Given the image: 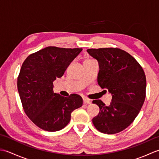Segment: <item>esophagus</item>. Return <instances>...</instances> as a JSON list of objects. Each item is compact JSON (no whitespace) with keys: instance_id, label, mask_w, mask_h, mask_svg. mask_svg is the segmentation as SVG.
I'll return each mask as SVG.
<instances>
[{"instance_id":"esophagus-1","label":"esophagus","mask_w":159,"mask_h":159,"mask_svg":"<svg viewBox=\"0 0 159 159\" xmlns=\"http://www.w3.org/2000/svg\"><path fill=\"white\" fill-rule=\"evenodd\" d=\"M83 103L86 104H91V100L86 98H83Z\"/></svg>"}]
</instances>
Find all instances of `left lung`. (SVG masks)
<instances>
[{
	"mask_svg": "<svg viewBox=\"0 0 159 159\" xmlns=\"http://www.w3.org/2000/svg\"><path fill=\"white\" fill-rule=\"evenodd\" d=\"M99 65L98 83L112 96L109 106L93 100L100 112L92 122L104 134L120 133L133 122L146 98V78L136 59L124 50L115 48L87 50Z\"/></svg>",
	"mask_w": 159,
	"mask_h": 159,
	"instance_id": "obj_1",
	"label": "left lung"
}]
</instances>
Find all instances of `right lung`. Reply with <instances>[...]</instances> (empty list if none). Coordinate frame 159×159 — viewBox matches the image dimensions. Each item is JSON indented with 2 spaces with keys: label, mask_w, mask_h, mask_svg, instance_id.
Masks as SVG:
<instances>
[{
  "label": "right lung",
  "mask_w": 159,
  "mask_h": 159,
  "mask_svg": "<svg viewBox=\"0 0 159 159\" xmlns=\"http://www.w3.org/2000/svg\"><path fill=\"white\" fill-rule=\"evenodd\" d=\"M82 48L48 46L30 55L22 63L18 90L24 111L36 126L55 132L69 123L71 113L83 105L81 96L54 93L53 81L61 78Z\"/></svg>",
  "instance_id": "obj_1"
}]
</instances>
